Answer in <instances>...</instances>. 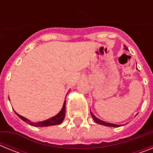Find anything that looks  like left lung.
Returning a JSON list of instances; mask_svg holds the SVG:
<instances>
[{
  "label": "left lung",
  "instance_id": "left-lung-1",
  "mask_svg": "<svg viewBox=\"0 0 153 153\" xmlns=\"http://www.w3.org/2000/svg\"><path fill=\"white\" fill-rule=\"evenodd\" d=\"M124 48H125V50H126L127 51V47H126V46H124ZM90 113H91V116L92 117H93V120L95 121L98 124H100V125H103V126H113V127H119L120 126V125H117V124H113V123H107V122H105V121H102V120H100V119L97 118V117L94 116V115L93 114V113H92L91 111H90Z\"/></svg>",
  "mask_w": 153,
  "mask_h": 153
}]
</instances>
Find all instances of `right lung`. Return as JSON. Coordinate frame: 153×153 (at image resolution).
Here are the masks:
<instances>
[{
  "mask_svg": "<svg viewBox=\"0 0 153 153\" xmlns=\"http://www.w3.org/2000/svg\"><path fill=\"white\" fill-rule=\"evenodd\" d=\"M65 111H66V100L63 102V106L62 109L60 111V113H58L57 115H56L55 117H53L51 118L48 119L47 120H44V121H42V122H38V123H33L30 122L29 120H27L25 117H22L21 115H19L18 113H17L15 112L16 114L17 115V117H20L23 121L26 122L27 123H28L29 125L33 126H36V127H44V126H54V125H58V124H60L64 120L65 117Z\"/></svg>",
  "mask_w": 153,
  "mask_h": 153,
  "instance_id": "obj_1",
  "label": "right lung"
}]
</instances>
